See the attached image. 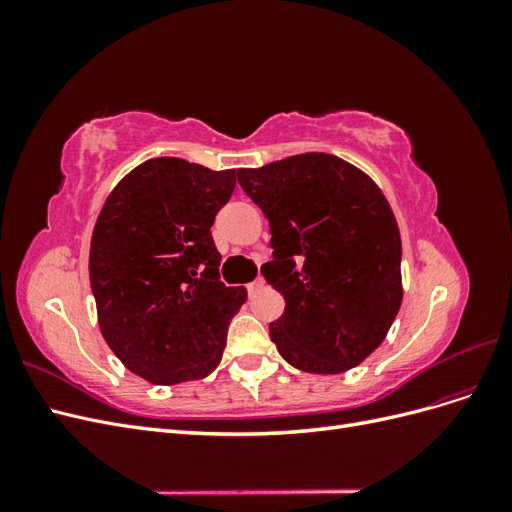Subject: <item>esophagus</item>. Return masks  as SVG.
<instances>
[{"label": "esophagus", "mask_w": 512, "mask_h": 512, "mask_svg": "<svg viewBox=\"0 0 512 512\" xmlns=\"http://www.w3.org/2000/svg\"><path fill=\"white\" fill-rule=\"evenodd\" d=\"M262 286H265V280H262V277H258V280H254V282L247 284V292H250V294H256Z\"/></svg>", "instance_id": "esophagus-1"}]
</instances>
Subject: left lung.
<instances>
[{"mask_svg": "<svg viewBox=\"0 0 512 512\" xmlns=\"http://www.w3.org/2000/svg\"><path fill=\"white\" fill-rule=\"evenodd\" d=\"M237 179L271 226L267 282L284 294L269 333L307 374H344L389 333L404 299L401 237L389 200L361 168L301 153Z\"/></svg>", "mask_w": 512, "mask_h": 512, "instance_id": "left-lung-1", "label": "left lung"}]
</instances>
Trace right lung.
Segmentation results:
<instances>
[{
    "mask_svg": "<svg viewBox=\"0 0 512 512\" xmlns=\"http://www.w3.org/2000/svg\"><path fill=\"white\" fill-rule=\"evenodd\" d=\"M235 168L179 158L138 164L104 200L89 247L100 333L151 384L209 376L247 299L220 282L211 226L235 190Z\"/></svg>",
    "mask_w": 512,
    "mask_h": 512,
    "instance_id": "right-lung-1",
    "label": "right lung"
}]
</instances>
